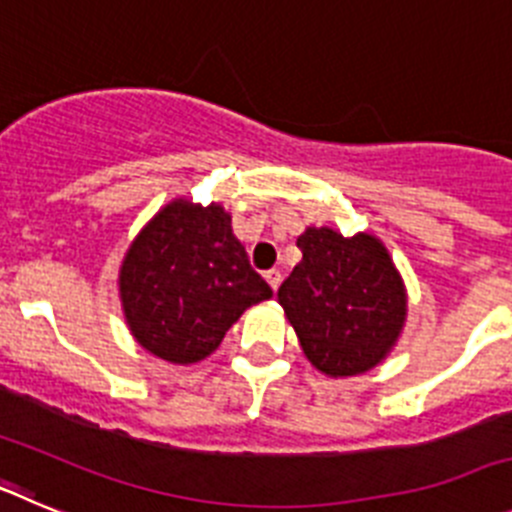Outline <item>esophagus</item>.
Instances as JSON below:
<instances>
[{
	"label": "esophagus",
	"mask_w": 512,
	"mask_h": 512,
	"mask_svg": "<svg viewBox=\"0 0 512 512\" xmlns=\"http://www.w3.org/2000/svg\"><path fill=\"white\" fill-rule=\"evenodd\" d=\"M264 279H266V282H269V287L274 289V292H277L279 284H282V274H279V269L264 271Z\"/></svg>",
	"instance_id": "esophagus-1"
}]
</instances>
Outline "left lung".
Listing matches in <instances>:
<instances>
[{
    "label": "left lung",
    "mask_w": 512,
    "mask_h": 512,
    "mask_svg": "<svg viewBox=\"0 0 512 512\" xmlns=\"http://www.w3.org/2000/svg\"><path fill=\"white\" fill-rule=\"evenodd\" d=\"M297 248L302 261L277 297L307 361L333 379L382 364L408 320V289L387 246L372 233L307 225Z\"/></svg>",
    "instance_id": "obj_1"
}]
</instances>
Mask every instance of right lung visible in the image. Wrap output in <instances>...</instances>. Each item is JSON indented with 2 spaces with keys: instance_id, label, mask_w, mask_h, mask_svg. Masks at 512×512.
I'll list each match as a JSON object with an SVG mask.
<instances>
[{
  "instance_id": "obj_1",
  "label": "right lung",
  "mask_w": 512,
  "mask_h": 512,
  "mask_svg": "<svg viewBox=\"0 0 512 512\" xmlns=\"http://www.w3.org/2000/svg\"><path fill=\"white\" fill-rule=\"evenodd\" d=\"M122 312L135 341L171 364L207 359L271 287L251 269L220 202L176 197L148 220L120 264Z\"/></svg>"
}]
</instances>
